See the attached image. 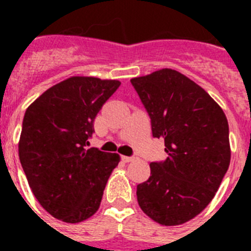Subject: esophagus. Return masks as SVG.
Here are the masks:
<instances>
[{
    "mask_svg": "<svg viewBox=\"0 0 251 251\" xmlns=\"http://www.w3.org/2000/svg\"><path fill=\"white\" fill-rule=\"evenodd\" d=\"M122 159L124 162H132L134 159V157H130V156H122Z\"/></svg>",
    "mask_w": 251,
    "mask_h": 251,
    "instance_id": "34e87169",
    "label": "esophagus"
}]
</instances>
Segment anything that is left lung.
Returning <instances> with one entry per match:
<instances>
[{"label":"left lung","instance_id":"1","mask_svg":"<svg viewBox=\"0 0 251 251\" xmlns=\"http://www.w3.org/2000/svg\"><path fill=\"white\" fill-rule=\"evenodd\" d=\"M130 83L168 154L151 162L150 178L137 186L138 205L161 225H181L211 202L229 168L227 119L200 85L172 69Z\"/></svg>","mask_w":251,"mask_h":251}]
</instances>
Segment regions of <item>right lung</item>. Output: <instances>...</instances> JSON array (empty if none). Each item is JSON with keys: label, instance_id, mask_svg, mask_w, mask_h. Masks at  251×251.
<instances>
[{"label": "right lung", "instance_id": "right-lung-1", "mask_svg": "<svg viewBox=\"0 0 251 251\" xmlns=\"http://www.w3.org/2000/svg\"><path fill=\"white\" fill-rule=\"evenodd\" d=\"M121 81L73 76L26 109L19 156L28 185L50 215L75 224L98 211L117 153L89 148L94 119Z\"/></svg>", "mask_w": 251, "mask_h": 251}]
</instances>
